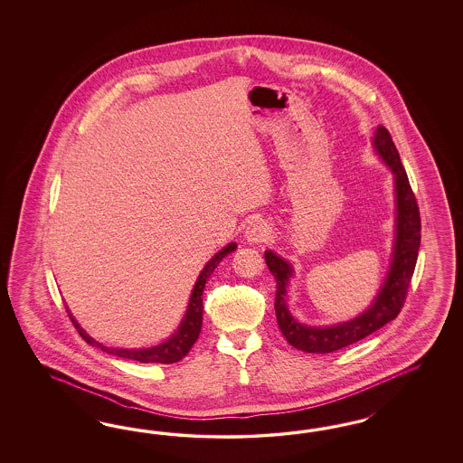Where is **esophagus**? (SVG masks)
Wrapping results in <instances>:
<instances>
[{
	"mask_svg": "<svg viewBox=\"0 0 463 463\" xmlns=\"http://www.w3.org/2000/svg\"><path fill=\"white\" fill-rule=\"evenodd\" d=\"M269 234H271V229L265 219H254L251 224L246 227V239L252 244L267 241Z\"/></svg>",
	"mask_w": 463,
	"mask_h": 463,
	"instance_id": "obj_1",
	"label": "esophagus"
}]
</instances>
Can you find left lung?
I'll return each mask as SVG.
<instances>
[{"instance_id":"1","label":"left lung","mask_w":463,"mask_h":463,"mask_svg":"<svg viewBox=\"0 0 463 463\" xmlns=\"http://www.w3.org/2000/svg\"><path fill=\"white\" fill-rule=\"evenodd\" d=\"M373 146L380 157L391 166L395 176V196H397V236L393 246L392 265L387 275L377 298L372 307L364 310L362 316L354 317L350 323L314 327L306 324L297 323L290 316L285 294L287 283L292 277V267L277 256L275 252H265L268 269L277 280L275 292V310L277 323L281 335L297 348L306 353H333L343 350L353 343L370 336L382 326L391 323L397 317L401 308L404 307L407 290L418 261V251L420 244V207L416 202L414 192L409 184L406 169L401 163V156L393 144L391 132L383 126H379L375 132Z\"/></svg>"}]
</instances>
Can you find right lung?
<instances>
[{"label": "right lung", "mask_w": 463, "mask_h": 463, "mask_svg": "<svg viewBox=\"0 0 463 463\" xmlns=\"http://www.w3.org/2000/svg\"><path fill=\"white\" fill-rule=\"evenodd\" d=\"M234 250H236L234 242L227 244L222 251L217 252L211 261L205 265V268L200 273V277L196 279L195 287H194V292H192V297H190V304H188L186 316L183 317L182 326L178 327V331L173 336L169 337L168 341H165L163 345H157L155 348H147V350H117V348H107L101 343H97L93 337L88 336L83 329L80 327V324L76 323L70 314L71 321L74 324V327L78 329L80 336L83 337L86 343H90L93 346H99V350L107 351L110 354L120 356V358H127V360H136V362H140V364H176V362H180L188 354V351L192 350V346L195 345L198 335L202 331V319H203L202 295H203L205 283L211 279L213 269L221 263V260L225 258L229 252L234 251Z\"/></svg>", "instance_id": "1"}]
</instances>
